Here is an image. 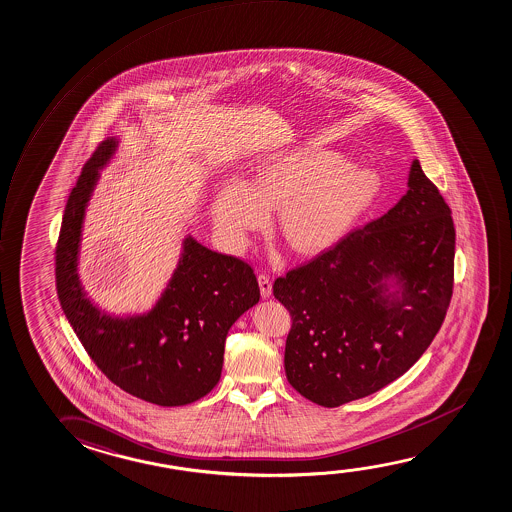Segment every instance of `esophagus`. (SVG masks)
<instances>
[{
  "label": "esophagus",
  "instance_id": "34e87169",
  "mask_svg": "<svg viewBox=\"0 0 512 512\" xmlns=\"http://www.w3.org/2000/svg\"><path fill=\"white\" fill-rule=\"evenodd\" d=\"M257 280H259L260 294L262 297L271 296V292H273V283H271V278L266 275V273H259L257 276Z\"/></svg>",
  "mask_w": 512,
  "mask_h": 512
}]
</instances>
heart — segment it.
Instances as JSON below:
<instances>
[{
    "mask_svg": "<svg viewBox=\"0 0 512 512\" xmlns=\"http://www.w3.org/2000/svg\"><path fill=\"white\" fill-rule=\"evenodd\" d=\"M382 179L347 156L322 148H299L262 158L252 178L222 186L211 213L232 246L245 245L267 211L278 210L276 232L290 252L312 257L331 250L375 204Z\"/></svg>",
    "mask_w": 512,
    "mask_h": 512,
    "instance_id": "1",
    "label": "heart"
}]
</instances>
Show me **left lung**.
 <instances>
[{"instance_id": "obj_1", "label": "left lung", "mask_w": 512, "mask_h": 512, "mask_svg": "<svg viewBox=\"0 0 512 512\" xmlns=\"http://www.w3.org/2000/svg\"><path fill=\"white\" fill-rule=\"evenodd\" d=\"M454 245L451 209L414 160L407 193L386 215L276 278L273 294L292 317L290 386L334 408L410 370L451 303Z\"/></svg>"}]
</instances>
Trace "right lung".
Segmentation results:
<instances>
[{"mask_svg": "<svg viewBox=\"0 0 512 512\" xmlns=\"http://www.w3.org/2000/svg\"><path fill=\"white\" fill-rule=\"evenodd\" d=\"M118 142L111 137L98 146L68 197L56 246L58 297L82 347L111 382L160 407L188 405L218 384L227 333L259 303V283L243 260L186 236L178 267L149 312L116 317L91 303L77 273L82 223L98 172Z\"/></svg>", "mask_w": 512, "mask_h": 512, "instance_id": "1", "label": "right lung"}]
</instances>
